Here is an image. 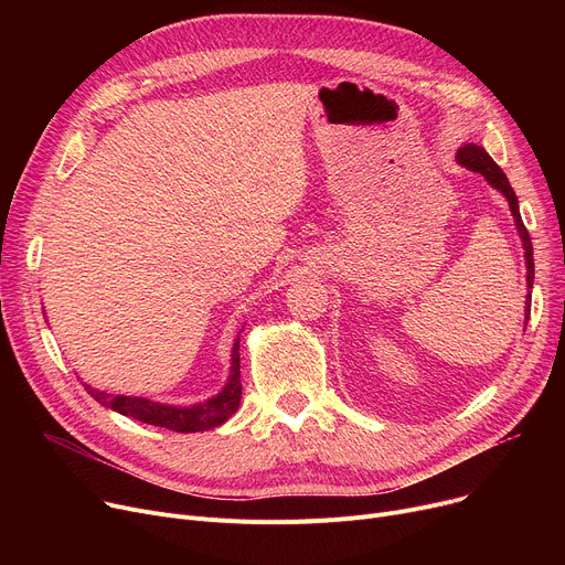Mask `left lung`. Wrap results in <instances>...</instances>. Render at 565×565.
<instances>
[{
	"instance_id": "left-lung-1",
	"label": "left lung",
	"mask_w": 565,
	"mask_h": 565,
	"mask_svg": "<svg viewBox=\"0 0 565 565\" xmlns=\"http://www.w3.org/2000/svg\"><path fill=\"white\" fill-rule=\"evenodd\" d=\"M456 160H458V164H462V167H467V169H471V171H477V173L486 175V181H488L494 190H499L503 196H507V201H509V205H511V215L515 217L518 233H520V237H522L524 260H526V286H529V290H531V286H533V247H531L529 231H526V226H524V222H522V217H520L518 196H515V192H513V188H511V183H509L507 173H503V171L497 167V162L486 153V148H483V146H477V143H465V146L460 148V151H458ZM529 300H531V295H526V309H524V311H526V320H529V305H531ZM526 320H524V324H526Z\"/></svg>"
}]
</instances>
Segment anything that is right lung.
I'll return each mask as SVG.
<instances>
[{
    "instance_id": "1",
    "label": "right lung",
    "mask_w": 565,
    "mask_h": 565,
    "mask_svg": "<svg viewBox=\"0 0 565 565\" xmlns=\"http://www.w3.org/2000/svg\"><path fill=\"white\" fill-rule=\"evenodd\" d=\"M86 392L92 394L100 405L111 407L114 412L124 414V417H132L137 422L160 426L173 433H203L215 426H222L231 414H235L237 405L243 398V384H241V339H235L231 350V373L224 384V390L207 398L205 403L196 405H167L156 403L151 398L141 396H121V394H105L100 390H94L92 384H84Z\"/></svg>"
}]
</instances>
